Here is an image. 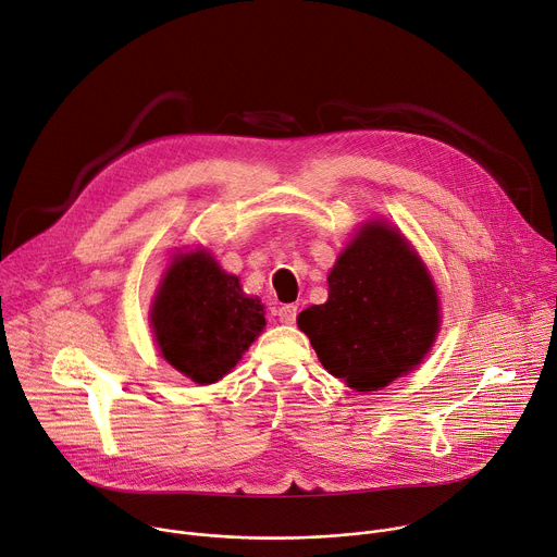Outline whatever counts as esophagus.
I'll return each mask as SVG.
<instances>
[{"label": "esophagus", "mask_w": 557, "mask_h": 557, "mask_svg": "<svg viewBox=\"0 0 557 557\" xmlns=\"http://www.w3.org/2000/svg\"><path fill=\"white\" fill-rule=\"evenodd\" d=\"M296 312H298V308L296 306H281L278 308V319H281V323H294L296 321Z\"/></svg>", "instance_id": "esophagus-1"}]
</instances>
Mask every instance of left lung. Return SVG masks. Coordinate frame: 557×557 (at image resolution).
Instances as JSON below:
<instances>
[{
	"instance_id": "obj_1",
	"label": "left lung",
	"mask_w": 557,
	"mask_h": 557,
	"mask_svg": "<svg viewBox=\"0 0 557 557\" xmlns=\"http://www.w3.org/2000/svg\"><path fill=\"white\" fill-rule=\"evenodd\" d=\"M327 304L298 314L323 368L359 393L379 391L431 350L440 301L423 263L391 225L370 223L338 256Z\"/></svg>"
}]
</instances>
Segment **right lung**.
<instances>
[{"instance_id": "1", "label": "right lung", "mask_w": 557, "mask_h": 557, "mask_svg": "<svg viewBox=\"0 0 557 557\" xmlns=\"http://www.w3.org/2000/svg\"><path fill=\"white\" fill-rule=\"evenodd\" d=\"M162 357L196 383L223 379L265 325L259 298L243 294L207 251L171 263L151 310Z\"/></svg>"}]
</instances>
